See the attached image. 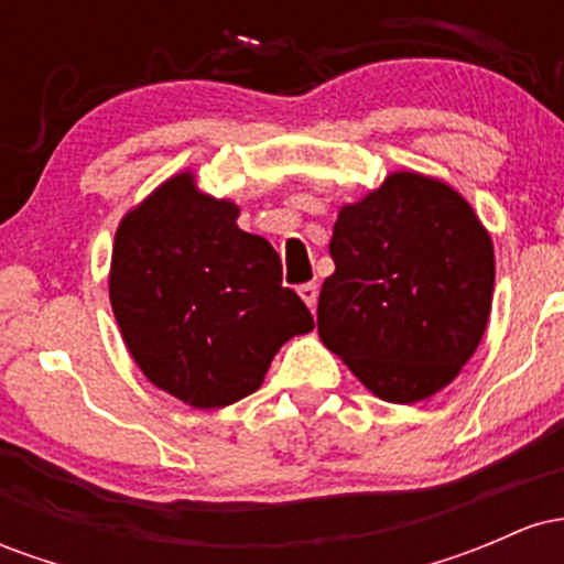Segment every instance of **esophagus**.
Returning a JSON list of instances; mask_svg holds the SVG:
<instances>
[{
  "label": "esophagus",
  "mask_w": 564,
  "mask_h": 564,
  "mask_svg": "<svg viewBox=\"0 0 564 564\" xmlns=\"http://www.w3.org/2000/svg\"><path fill=\"white\" fill-rule=\"evenodd\" d=\"M296 291H300L302 302L307 304L310 310H313V307H315V302H318V286H315V283H302V286L296 289Z\"/></svg>",
  "instance_id": "obj_1"
}]
</instances>
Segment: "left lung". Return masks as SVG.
<instances>
[{"label": "left lung", "mask_w": 564, "mask_h": 564, "mask_svg": "<svg viewBox=\"0 0 564 564\" xmlns=\"http://www.w3.org/2000/svg\"><path fill=\"white\" fill-rule=\"evenodd\" d=\"M321 341L368 392L419 403L448 387L490 318L494 238L443 180L392 172L336 215Z\"/></svg>", "instance_id": "1"}]
</instances>
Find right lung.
Listing matches in <instances>:
<instances>
[{
    "mask_svg": "<svg viewBox=\"0 0 564 564\" xmlns=\"http://www.w3.org/2000/svg\"><path fill=\"white\" fill-rule=\"evenodd\" d=\"M238 215L185 170L132 206L113 238L108 294L129 355L153 387L204 411L260 390L278 349L315 328L281 286V257Z\"/></svg>",
    "mask_w": 564,
    "mask_h": 564,
    "instance_id": "right-lung-1",
    "label": "right lung"
}]
</instances>
